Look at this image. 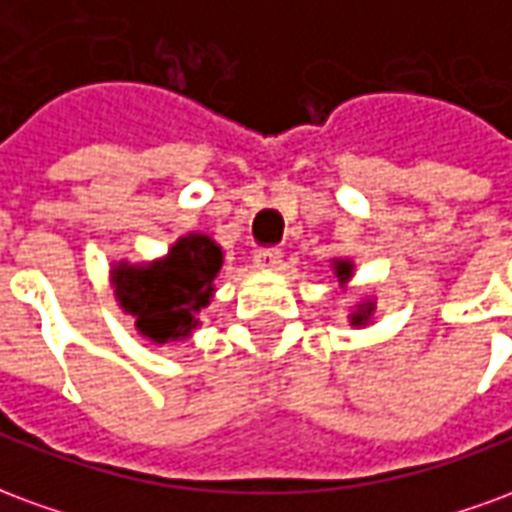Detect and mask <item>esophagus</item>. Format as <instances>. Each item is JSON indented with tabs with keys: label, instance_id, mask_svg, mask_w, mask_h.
Returning a JSON list of instances; mask_svg holds the SVG:
<instances>
[{
	"label": "esophagus",
	"instance_id": "obj_1",
	"mask_svg": "<svg viewBox=\"0 0 512 512\" xmlns=\"http://www.w3.org/2000/svg\"><path fill=\"white\" fill-rule=\"evenodd\" d=\"M281 261H283L281 251H275V248H272V251L256 253V256H253V267H256V270H278V267H281Z\"/></svg>",
	"mask_w": 512,
	"mask_h": 512
}]
</instances>
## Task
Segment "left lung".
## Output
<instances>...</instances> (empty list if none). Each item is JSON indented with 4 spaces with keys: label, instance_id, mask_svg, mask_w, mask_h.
<instances>
[{
    "label": "left lung",
    "instance_id": "obj_1",
    "mask_svg": "<svg viewBox=\"0 0 512 512\" xmlns=\"http://www.w3.org/2000/svg\"><path fill=\"white\" fill-rule=\"evenodd\" d=\"M330 267H333V278L335 283H338V289L346 292L354 278V261L335 256V259H330ZM346 319H349V324H352L354 330H363V327H368V324L374 322L376 319L374 294H363V297H357L352 308H349V316H346Z\"/></svg>",
    "mask_w": 512,
    "mask_h": 512
}]
</instances>
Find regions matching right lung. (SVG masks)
Returning <instances> with one entry per match:
<instances>
[{
	"label": "right lung",
	"mask_w": 512,
	"mask_h": 512,
	"mask_svg": "<svg viewBox=\"0 0 512 512\" xmlns=\"http://www.w3.org/2000/svg\"><path fill=\"white\" fill-rule=\"evenodd\" d=\"M223 248L210 234L188 231L152 261H111L108 281L136 333L155 346L188 341L215 297Z\"/></svg>",
	"instance_id": "1"
}]
</instances>
